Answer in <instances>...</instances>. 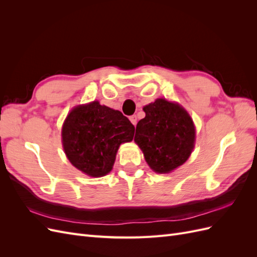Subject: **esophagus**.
Segmentation results:
<instances>
[{"instance_id":"esophagus-1","label":"esophagus","mask_w":257,"mask_h":257,"mask_svg":"<svg viewBox=\"0 0 257 257\" xmlns=\"http://www.w3.org/2000/svg\"><path fill=\"white\" fill-rule=\"evenodd\" d=\"M130 121L134 124V125H136V123H137V116L135 115V114H133V115H131L130 116Z\"/></svg>"}]
</instances>
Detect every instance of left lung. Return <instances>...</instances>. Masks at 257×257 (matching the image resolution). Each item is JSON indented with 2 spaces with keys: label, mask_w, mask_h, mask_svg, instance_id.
<instances>
[{
  "label": "left lung",
  "mask_w": 257,
  "mask_h": 257,
  "mask_svg": "<svg viewBox=\"0 0 257 257\" xmlns=\"http://www.w3.org/2000/svg\"><path fill=\"white\" fill-rule=\"evenodd\" d=\"M146 116L137 123L134 141L152 170L168 174L190 158L195 144V126L184 108L158 98L144 107Z\"/></svg>",
  "instance_id": "obj_1"
}]
</instances>
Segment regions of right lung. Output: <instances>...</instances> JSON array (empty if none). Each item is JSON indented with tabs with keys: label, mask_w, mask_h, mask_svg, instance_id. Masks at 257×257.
Listing matches in <instances>:
<instances>
[{
	"label": "right lung",
	"mask_w": 257,
	"mask_h": 257,
	"mask_svg": "<svg viewBox=\"0 0 257 257\" xmlns=\"http://www.w3.org/2000/svg\"><path fill=\"white\" fill-rule=\"evenodd\" d=\"M134 132L122 112L94 100L68 113L62 127V144L77 169L97 178L111 172L120 145L133 141Z\"/></svg>",
	"instance_id": "add662e5"
}]
</instances>
